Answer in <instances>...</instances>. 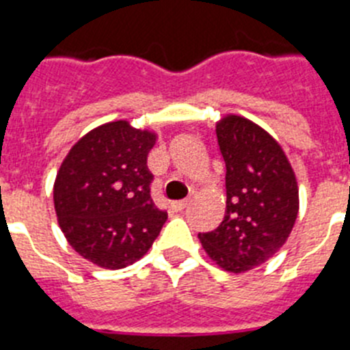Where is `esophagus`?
Segmentation results:
<instances>
[{"label": "esophagus", "instance_id": "1", "mask_svg": "<svg viewBox=\"0 0 350 350\" xmlns=\"http://www.w3.org/2000/svg\"><path fill=\"white\" fill-rule=\"evenodd\" d=\"M190 198H185V200H176V202H172V209L174 211H183V209H187L188 206H190Z\"/></svg>", "mask_w": 350, "mask_h": 350}]
</instances>
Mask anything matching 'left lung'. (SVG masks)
<instances>
[{
    "instance_id": "left-lung-1",
    "label": "left lung",
    "mask_w": 350,
    "mask_h": 350,
    "mask_svg": "<svg viewBox=\"0 0 350 350\" xmlns=\"http://www.w3.org/2000/svg\"><path fill=\"white\" fill-rule=\"evenodd\" d=\"M216 136L226 165L225 218L198 239L219 269L244 273L288 241L300 207L297 176L275 137L250 118L228 113Z\"/></svg>"
}]
</instances>
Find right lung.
<instances>
[{"mask_svg": "<svg viewBox=\"0 0 350 350\" xmlns=\"http://www.w3.org/2000/svg\"><path fill=\"white\" fill-rule=\"evenodd\" d=\"M159 134L113 120L71 146L53 181V207L69 245L100 269L136 263L159 237L167 213L150 197L148 153Z\"/></svg>", "mask_w": 350, "mask_h": 350, "instance_id": "right-lung-1", "label": "right lung"}]
</instances>
